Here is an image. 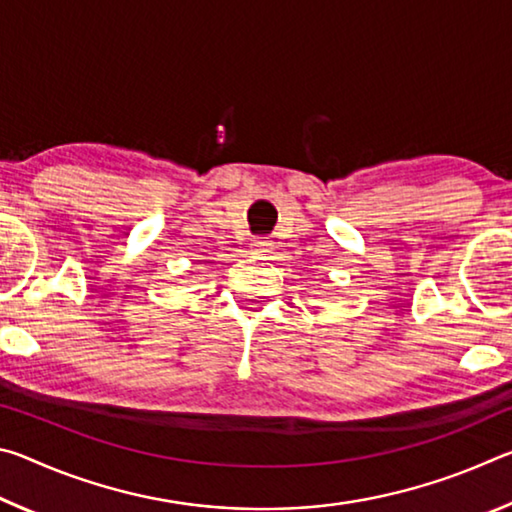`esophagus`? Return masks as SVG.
Instances as JSON below:
<instances>
[{
	"mask_svg": "<svg viewBox=\"0 0 512 512\" xmlns=\"http://www.w3.org/2000/svg\"><path fill=\"white\" fill-rule=\"evenodd\" d=\"M273 241H268V239H255L253 244H250V253H253L255 257H259V259H266V257H271V253H273Z\"/></svg>",
	"mask_w": 512,
	"mask_h": 512,
	"instance_id": "34e87169",
	"label": "esophagus"
}]
</instances>
